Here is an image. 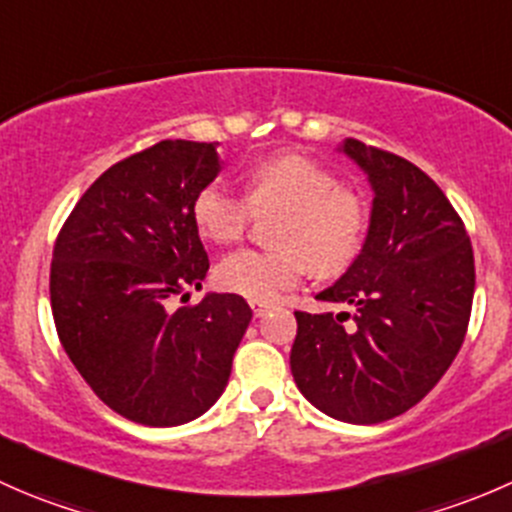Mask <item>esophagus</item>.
<instances>
[{
    "label": "esophagus",
    "mask_w": 512,
    "mask_h": 512,
    "mask_svg": "<svg viewBox=\"0 0 512 512\" xmlns=\"http://www.w3.org/2000/svg\"><path fill=\"white\" fill-rule=\"evenodd\" d=\"M250 309H252V314H255V317H265V314L272 309V304L262 302V299H250Z\"/></svg>",
    "instance_id": "1"
}]
</instances>
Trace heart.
I'll return each mask as SVG.
<instances>
[{"label": "heart", "mask_w": 512, "mask_h": 512, "mask_svg": "<svg viewBox=\"0 0 512 512\" xmlns=\"http://www.w3.org/2000/svg\"><path fill=\"white\" fill-rule=\"evenodd\" d=\"M250 210H282L272 232L277 250H237L215 267L218 287L247 299L280 297L307 270L317 277L344 272L359 255L369 225L364 200L342 188L332 170L297 153L257 163L247 173V200L213 180L190 205L200 235L218 245L245 235Z\"/></svg>", "instance_id": "obj_1"}]
</instances>
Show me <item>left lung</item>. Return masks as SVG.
I'll use <instances>...</instances> for the list:
<instances>
[{"label": "left lung", "mask_w": 512, "mask_h": 512, "mask_svg": "<svg viewBox=\"0 0 512 512\" xmlns=\"http://www.w3.org/2000/svg\"><path fill=\"white\" fill-rule=\"evenodd\" d=\"M337 151L364 170L374 200L359 255L317 299L354 312H294L289 366L314 409L366 426L409 411L446 374L466 337L476 267L466 227L421 168L354 138Z\"/></svg>", "instance_id": "1"}]
</instances>
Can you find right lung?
Masks as SVG:
<instances>
[{
	"instance_id": "obj_1",
	"label": "right lung",
	"mask_w": 512,
	"mask_h": 512,
	"mask_svg": "<svg viewBox=\"0 0 512 512\" xmlns=\"http://www.w3.org/2000/svg\"><path fill=\"white\" fill-rule=\"evenodd\" d=\"M220 168L218 143L160 141L111 165L56 237L49 289L64 352L103 404L143 426L203 416L252 319L240 294L170 309L208 275L190 205Z\"/></svg>"
}]
</instances>
